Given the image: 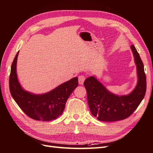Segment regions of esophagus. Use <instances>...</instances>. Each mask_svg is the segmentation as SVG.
I'll return each instance as SVG.
<instances>
[{"instance_id": "esophagus-1", "label": "esophagus", "mask_w": 153, "mask_h": 153, "mask_svg": "<svg viewBox=\"0 0 153 153\" xmlns=\"http://www.w3.org/2000/svg\"><path fill=\"white\" fill-rule=\"evenodd\" d=\"M85 80V76L81 75V76L78 77V81H79V85H83Z\"/></svg>"}]
</instances>
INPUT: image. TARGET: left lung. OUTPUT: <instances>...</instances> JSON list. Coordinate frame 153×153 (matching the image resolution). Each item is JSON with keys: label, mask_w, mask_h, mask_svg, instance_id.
Segmentation results:
<instances>
[{"label": "left lung", "mask_w": 153, "mask_h": 153, "mask_svg": "<svg viewBox=\"0 0 153 153\" xmlns=\"http://www.w3.org/2000/svg\"><path fill=\"white\" fill-rule=\"evenodd\" d=\"M131 48L136 65L138 81L134 89L127 95L119 96L108 91L95 76L84 82L88 106L92 115L102 121L122 120L130 116L142 102L146 92V76L143 62L134 45Z\"/></svg>", "instance_id": "obj_1"}]
</instances>
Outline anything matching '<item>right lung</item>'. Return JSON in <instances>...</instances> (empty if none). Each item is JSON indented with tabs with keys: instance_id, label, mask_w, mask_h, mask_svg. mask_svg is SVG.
<instances>
[{
	"instance_id": "obj_1",
	"label": "right lung",
	"mask_w": 153,
	"mask_h": 153,
	"mask_svg": "<svg viewBox=\"0 0 153 153\" xmlns=\"http://www.w3.org/2000/svg\"><path fill=\"white\" fill-rule=\"evenodd\" d=\"M19 52V51L11 67L9 83L11 96L22 111L31 118L45 121L57 119L63 112L70 95L78 86L77 77L42 94L26 91L22 88L17 78V61Z\"/></svg>"
}]
</instances>
